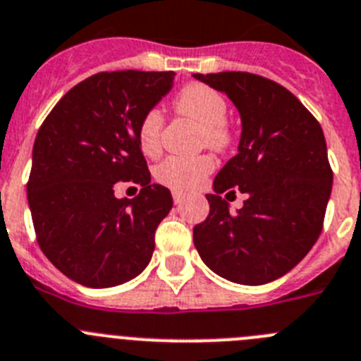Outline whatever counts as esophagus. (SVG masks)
<instances>
[{"instance_id": "1", "label": "esophagus", "mask_w": 361, "mask_h": 361, "mask_svg": "<svg viewBox=\"0 0 361 361\" xmlns=\"http://www.w3.org/2000/svg\"><path fill=\"white\" fill-rule=\"evenodd\" d=\"M183 200H184V193H180V191H173V202L177 204H183Z\"/></svg>"}]
</instances>
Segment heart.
Returning a JSON list of instances; mask_svg holds the SVG:
<instances>
[{"mask_svg": "<svg viewBox=\"0 0 361 361\" xmlns=\"http://www.w3.org/2000/svg\"><path fill=\"white\" fill-rule=\"evenodd\" d=\"M178 114H184L202 125V141L211 148L221 150L229 143L231 135L224 125L227 118V104L220 92L202 84H190L178 91L173 100ZM164 118L159 109H150L141 118L137 128V141L147 155H157L161 150ZM214 161L209 155L198 157H171L164 159L155 168V178L166 188L175 191H191L204 183V178L213 171Z\"/></svg>", "mask_w": 361, "mask_h": 361, "instance_id": "1", "label": "heart"}]
</instances>
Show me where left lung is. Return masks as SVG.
Instances as JSON below:
<instances>
[{"mask_svg":"<svg viewBox=\"0 0 361 361\" xmlns=\"http://www.w3.org/2000/svg\"><path fill=\"white\" fill-rule=\"evenodd\" d=\"M193 78L227 94L240 112L238 154L218 171L209 214L195 226L204 263L238 284L270 283L315 245L333 173L319 121L288 89L252 73L221 71ZM238 187L247 195L233 214L221 201Z\"/></svg>","mask_w":361,"mask_h":361,"instance_id":"8db88e82","label":"left lung"}]
</instances>
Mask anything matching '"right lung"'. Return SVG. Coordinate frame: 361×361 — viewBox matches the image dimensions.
Returning a JSON list of instances; mask_svg holds the SVG:
<instances>
[{
  "mask_svg": "<svg viewBox=\"0 0 361 361\" xmlns=\"http://www.w3.org/2000/svg\"><path fill=\"white\" fill-rule=\"evenodd\" d=\"M173 78V71L98 73L69 89L39 128L28 206L41 250L75 283L111 288L150 263L173 198L150 184L137 128ZM128 180L140 195L116 199L115 184Z\"/></svg>",
  "mask_w": 361,
  "mask_h": 361,
  "instance_id": "1",
  "label": "right lung"
}]
</instances>
